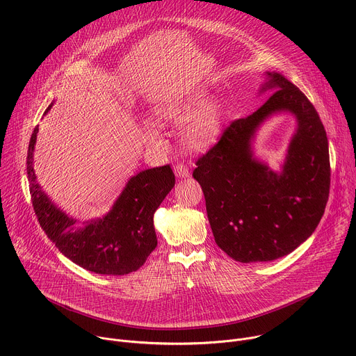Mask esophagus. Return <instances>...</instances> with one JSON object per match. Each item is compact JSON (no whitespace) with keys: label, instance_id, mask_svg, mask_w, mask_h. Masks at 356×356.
<instances>
[{"label":"esophagus","instance_id":"esophagus-1","mask_svg":"<svg viewBox=\"0 0 356 356\" xmlns=\"http://www.w3.org/2000/svg\"><path fill=\"white\" fill-rule=\"evenodd\" d=\"M175 175H176L179 179H187V177H190V170H188V168H187L186 165L177 163V165L175 166Z\"/></svg>","mask_w":356,"mask_h":356}]
</instances>
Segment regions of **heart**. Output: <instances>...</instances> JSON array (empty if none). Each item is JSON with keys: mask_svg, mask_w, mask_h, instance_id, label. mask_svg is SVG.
I'll return each mask as SVG.
<instances>
[{"mask_svg": "<svg viewBox=\"0 0 356 356\" xmlns=\"http://www.w3.org/2000/svg\"><path fill=\"white\" fill-rule=\"evenodd\" d=\"M155 121L165 127H181L180 146L188 154H202L211 149L220 139L224 128V108L217 101H209V94L202 90L191 91L183 97L168 99L154 111ZM145 138L150 143H158L156 129L147 127Z\"/></svg>", "mask_w": 356, "mask_h": 356, "instance_id": "1", "label": "heart"}]
</instances>
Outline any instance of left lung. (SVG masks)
Returning a JSON list of instances; mask_svg holds the SVG:
<instances>
[{"label":"left lung","instance_id":"1","mask_svg":"<svg viewBox=\"0 0 356 356\" xmlns=\"http://www.w3.org/2000/svg\"><path fill=\"white\" fill-rule=\"evenodd\" d=\"M265 74L259 94L275 92L255 113L234 121L193 172L217 245L242 264L289 255L314 232L330 194L328 139L318 113L283 74ZM287 112L296 131L275 172L252 154V140L269 118Z\"/></svg>","mask_w":356,"mask_h":356}]
</instances>
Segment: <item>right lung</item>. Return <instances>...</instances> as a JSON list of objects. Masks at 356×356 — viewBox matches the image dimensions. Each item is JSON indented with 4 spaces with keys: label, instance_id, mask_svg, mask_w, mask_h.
<instances>
[{
    "label": "right lung",
    "instance_id": "1",
    "mask_svg": "<svg viewBox=\"0 0 356 356\" xmlns=\"http://www.w3.org/2000/svg\"><path fill=\"white\" fill-rule=\"evenodd\" d=\"M38 131L36 127L29 140L26 173L32 206L47 238L66 258L86 270L110 276L136 272L158 246L154 214L175 187L172 168L146 169L132 176L106 216L79 224L36 181L33 150Z\"/></svg>",
    "mask_w": 356,
    "mask_h": 356
}]
</instances>
